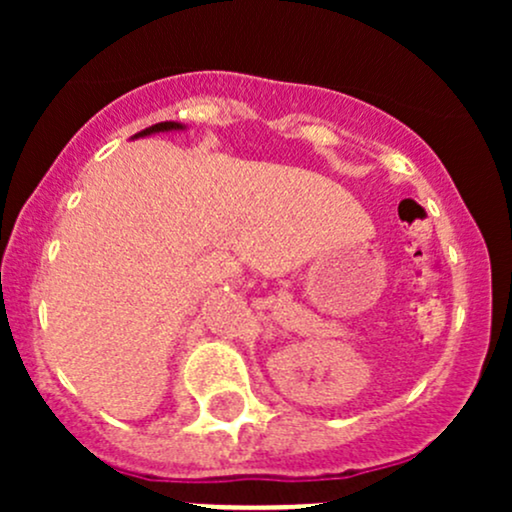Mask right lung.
<instances>
[{
    "label": "right lung",
    "mask_w": 512,
    "mask_h": 512,
    "mask_svg": "<svg viewBox=\"0 0 512 512\" xmlns=\"http://www.w3.org/2000/svg\"><path fill=\"white\" fill-rule=\"evenodd\" d=\"M170 129H182L180 122H158V125L144 129V132L134 134V137H146V134H156V132H170Z\"/></svg>",
    "instance_id": "1"
}]
</instances>
